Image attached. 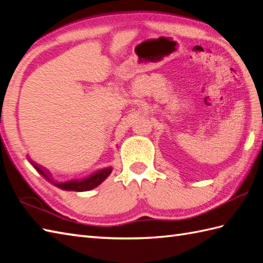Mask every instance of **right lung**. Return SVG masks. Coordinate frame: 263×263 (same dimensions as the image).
<instances>
[{"instance_id": "obj_1", "label": "right lung", "mask_w": 263, "mask_h": 263, "mask_svg": "<svg viewBox=\"0 0 263 263\" xmlns=\"http://www.w3.org/2000/svg\"><path fill=\"white\" fill-rule=\"evenodd\" d=\"M30 163L32 166L41 173V174L46 177L49 182H52L55 184L58 187L66 190V191H77V192H83V191H89V190H92L96 186H98L100 183L104 182L106 178L108 177L110 174L111 168L110 167H107V168L97 171L96 173H93L90 176H88L86 178H82V180H73V181H68V182H53V178L51 176V173H49L47 170L44 168V167H41L37 165L36 163H33L32 160H30Z\"/></svg>"}]
</instances>
